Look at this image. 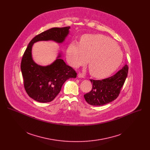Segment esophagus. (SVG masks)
I'll return each instance as SVG.
<instances>
[{
  "instance_id": "34e87169",
  "label": "esophagus",
  "mask_w": 150,
  "mask_h": 150,
  "mask_svg": "<svg viewBox=\"0 0 150 150\" xmlns=\"http://www.w3.org/2000/svg\"><path fill=\"white\" fill-rule=\"evenodd\" d=\"M78 77L79 78H83L84 76H83V74H82L81 73H79V74H78Z\"/></svg>"
}]
</instances>
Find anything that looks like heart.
Returning a JSON list of instances; mask_svg holds the SVG:
<instances>
[{
  "label": "heart",
  "mask_w": 150,
  "mask_h": 150,
  "mask_svg": "<svg viewBox=\"0 0 150 150\" xmlns=\"http://www.w3.org/2000/svg\"><path fill=\"white\" fill-rule=\"evenodd\" d=\"M67 60L74 68L86 63L90 74L104 78L113 74L120 65L123 53L116 42L101 34H85L80 43L72 42L67 50Z\"/></svg>",
  "instance_id": "obj_1"
}]
</instances>
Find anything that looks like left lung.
<instances>
[{"instance_id": "obj_1", "label": "left lung", "mask_w": 150, "mask_h": 150, "mask_svg": "<svg viewBox=\"0 0 150 150\" xmlns=\"http://www.w3.org/2000/svg\"><path fill=\"white\" fill-rule=\"evenodd\" d=\"M128 67L125 65L112 76L102 80L90 79L91 91L83 96L86 101L92 105L100 106L114 101L119 96L127 78Z\"/></svg>"}]
</instances>
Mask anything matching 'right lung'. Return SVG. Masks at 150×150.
<instances>
[{
    "label": "right lung",
    "instance_id": "1",
    "mask_svg": "<svg viewBox=\"0 0 150 150\" xmlns=\"http://www.w3.org/2000/svg\"><path fill=\"white\" fill-rule=\"evenodd\" d=\"M70 27L52 28L34 37L27 47L21 63L24 88L28 95L40 103L50 102L60 93L63 84L69 78H75L76 73L62 59L59 52L50 65L41 66L32 56V48L36 42L53 41L62 43L69 34Z\"/></svg>",
    "mask_w": 150,
    "mask_h": 150
}]
</instances>
